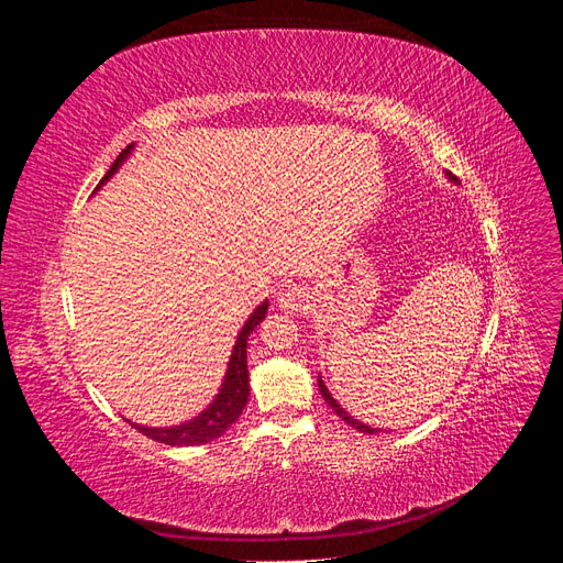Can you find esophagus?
I'll list each match as a JSON object with an SVG mask.
<instances>
[{
	"mask_svg": "<svg viewBox=\"0 0 563 563\" xmlns=\"http://www.w3.org/2000/svg\"><path fill=\"white\" fill-rule=\"evenodd\" d=\"M277 302H279V308L286 312H298L305 308V305H308V294H305V288H300V286H288L277 296Z\"/></svg>",
	"mask_w": 563,
	"mask_h": 563,
	"instance_id": "obj_1",
	"label": "esophagus"
}]
</instances>
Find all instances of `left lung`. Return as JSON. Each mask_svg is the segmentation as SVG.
Wrapping results in <instances>:
<instances>
[{
	"instance_id": "left-lung-1",
	"label": "left lung",
	"mask_w": 563,
	"mask_h": 563,
	"mask_svg": "<svg viewBox=\"0 0 563 563\" xmlns=\"http://www.w3.org/2000/svg\"><path fill=\"white\" fill-rule=\"evenodd\" d=\"M451 178V176H449ZM319 391H321V397H323V401H327L331 408H333V411L340 416V418H343L347 424H350V428H354V430H360V432H364V434H378L380 430L378 428H371V424H366V422H362V420H356L354 416H350L347 411H345V408L343 406H340L333 397H331V391H329V387L327 385H323V380H321V376H319Z\"/></svg>"
}]
</instances>
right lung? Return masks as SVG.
Returning a JSON list of instances; mask_svg holds the SVG:
<instances>
[{"label":"right lung","instance_id":"1","mask_svg":"<svg viewBox=\"0 0 563 563\" xmlns=\"http://www.w3.org/2000/svg\"><path fill=\"white\" fill-rule=\"evenodd\" d=\"M133 145H129L122 155L114 159V164L110 166V172L106 174V178L98 183L96 190H100L114 174L117 168L124 164V159L131 155ZM267 300L261 302L258 308L251 312V317L246 319V323L242 327L240 335L234 340V347L230 354L228 362V371H225V380L220 385L216 399L203 408L199 416H195L192 420L180 422V424H172V428H147V424H139L131 422L135 430L141 434L159 441V444L166 446H197V444H209V441L218 439L223 434L230 424L242 416L244 406L249 401V368H246V345H249V335L251 331L258 327V323L265 319L267 314Z\"/></svg>","mask_w":563,"mask_h":563}]
</instances>
